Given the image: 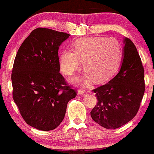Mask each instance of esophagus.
I'll list each match as a JSON object with an SVG mask.
<instances>
[{"instance_id":"obj_1","label":"esophagus","mask_w":154,"mask_h":154,"mask_svg":"<svg viewBox=\"0 0 154 154\" xmlns=\"http://www.w3.org/2000/svg\"><path fill=\"white\" fill-rule=\"evenodd\" d=\"M85 93V90H83V89H79V90H78L77 94H79V95H81V94H84Z\"/></svg>"}]
</instances>
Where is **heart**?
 Returning <instances> with one entry per match:
<instances>
[{
  "instance_id": "obj_1",
  "label": "heart",
  "mask_w": 154,
  "mask_h": 154,
  "mask_svg": "<svg viewBox=\"0 0 154 154\" xmlns=\"http://www.w3.org/2000/svg\"><path fill=\"white\" fill-rule=\"evenodd\" d=\"M73 50H65L60 56L61 71L67 76L79 68L81 61L85 71L76 82L88 85L108 81L116 73L120 64L122 48L116 39L94 36L78 39L73 44Z\"/></svg>"
}]
</instances>
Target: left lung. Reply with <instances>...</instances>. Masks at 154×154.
<instances>
[{
  "label": "left lung",
  "mask_w": 154,
  "mask_h": 154,
  "mask_svg": "<svg viewBox=\"0 0 154 154\" xmlns=\"http://www.w3.org/2000/svg\"><path fill=\"white\" fill-rule=\"evenodd\" d=\"M124 57L120 71L109 83L93 90L97 105L91 111L94 122L116 129L131 120L140 109L145 92L144 69L132 40H124Z\"/></svg>",
  "instance_id": "1"
}]
</instances>
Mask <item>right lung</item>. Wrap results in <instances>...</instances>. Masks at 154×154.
<instances>
[{"instance_id": "add662e5", "label": "right lung", "mask_w": 154, "mask_h": 154, "mask_svg": "<svg viewBox=\"0 0 154 154\" xmlns=\"http://www.w3.org/2000/svg\"><path fill=\"white\" fill-rule=\"evenodd\" d=\"M69 34L38 28L18 49L13 65L12 97L24 121L49 131L60 125L77 91L60 73L58 50Z\"/></svg>"}]
</instances>
